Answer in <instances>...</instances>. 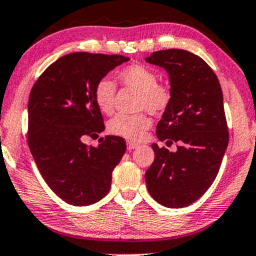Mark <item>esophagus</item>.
<instances>
[{"label": "esophagus", "instance_id": "obj_1", "mask_svg": "<svg viewBox=\"0 0 256 256\" xmlns=\"http://www.w3.org/2000/svg\"><path fill=\"white\" fill-rule=\"evenodd\" d=\"M136 148H138V144H136V142H128V144H127V149H128L129 151H132V150L136 149Z\"/></svg>", "mask_w": 256, "mask_h": 256}]
</instances>
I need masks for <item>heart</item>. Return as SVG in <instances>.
Returning a JSON list of instances; mask_svg holds the SVG:
<instances>
[{
  "label": "heart",
  "instance_id": "obj_1",
  "mask_svg": "<svg viewBox=\"0 0 256 256\" xmlns=\"http://www.w3.org/2000/svg\"><path fill=\"white\" fill-rule=\"evenodd\" d=\"M118 80L124 86L138 92L136 107L154 114H161L168 108L172 92L168 85L158 83V76L150 68L142 64H132L118 72ZM116 86L110 78L98 82L94 89L95 102L102 114L114 111ZM151 126L146 114H117L108 122V132L116 136L128 140H139Z\"/></svg>",
  "mask_w": 256,
  "mask_h": 256
}]
</instances>
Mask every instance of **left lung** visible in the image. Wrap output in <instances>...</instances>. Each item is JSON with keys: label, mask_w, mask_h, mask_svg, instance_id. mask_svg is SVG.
<instances>
[{"label": "left lung", "mask_w": 256, "mask_h": 256, "mask_svg": "<svg viewBox=\"0 0 256 256\" xmlns=\"http://www.w3.org/2000/svg\"><path fill=\"white\" fill-rule=\"evenodd\" d=\"M168 74L172 100L156 126L158 138L180 142L177 151L152 144L155 160L145 172L148 190L166 208L193 204L215 180L228 145L221 85L204 60L170 48L146 57Z\"/></svg>", "instance_id": "8db88e82"}]
</instances>
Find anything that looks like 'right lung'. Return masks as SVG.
<instances>
[{
	"instance_id": "right-lung-1",
	"label": "right lung",
	"mask_w": 256,
	"mask_h": 256,
	"mask_svg": "<svg viewBox=\"0 0 256 256\" xmlns=\"http://www.w3.org/2000/svg\"><path fill=\"white\" fill-rule=\"evenodd\" d=\"M128 61L120 54H66L46 68L30 92L29 149L45 182L68 204H94L111 188L126 142L107 136L92 146L83 139L105 130L94 98L96 83Z\"/></svg>"
}]
</instances>
